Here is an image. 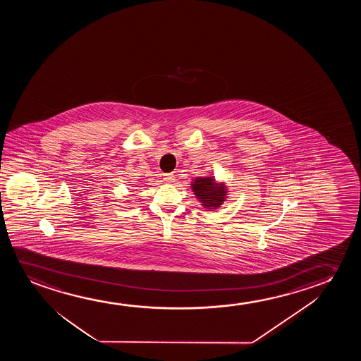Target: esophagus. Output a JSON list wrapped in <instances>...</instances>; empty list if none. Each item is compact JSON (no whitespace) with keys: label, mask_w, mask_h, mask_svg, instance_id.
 Listing matches in <instances>:
<instances>
[{"label":"esophagus","mask_w":361,"mask_h":361,"mask_svg":"<svg viewBox=\"0 0 361 361\" xmlns=\"http://www.w3.org/2000/svg\"><path fill=\"white\" fill-rule=\"evenodd\" d=\"M164 180L165 181H168V183H173V180H175V175L173 173H164Z\"/></svg>","instance_id":"esophagus-1"}]
</instances>
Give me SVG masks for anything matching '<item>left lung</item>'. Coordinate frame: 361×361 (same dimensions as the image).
<instances>
[{"label": "left lung", "mask_w": 361, "mask_h": 361, "mask_svg": "<svg viewBox=\"0 0 361 361\" xmlns=\"http://www.w3.org/2000/svg\"><path fill=\"white\" fill-rule=\"evenodd\" d=\"M192 191L196 197L208 209H216L223 204L227 197V188L224 183H217L213 178H197L192 183Z\"/></svg>", "instance_id": "8db88e82"}]
</instances>
